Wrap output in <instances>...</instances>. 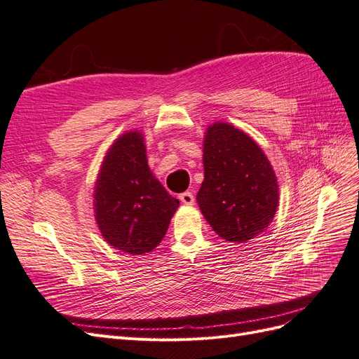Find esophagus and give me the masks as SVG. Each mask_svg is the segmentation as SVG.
I'll use <instances>...</instances> for the list:
<instances>
[{"label": "esophagus", "mask_w": 359, "mask_h": 359, "mask_svg": "<svg viewBox=\"0 0 359 359\" xmlns=\"http://www.w3.org/2000/svg\"><path fill=\"white\" fill-rule=\"evenodd\" d=\"M180 201H181L184 205H193V203H194L193 193H190V191L181 193V194H180Z\"/></svg>", "instance_id": "esophagus-1"}]
</instances>
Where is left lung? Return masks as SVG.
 Returning <instances> with one entry per match:
<instances>
[{"label":"left lung","mask_w":359,"mask_h":359,"mask_svg":"<svg viewBox=\"0 0 359 359\" xmlns=\"http://www.w3.org/2000/svg\"><path fill=\"white\" fill-rule=\"evenodd\" d=\"M199 208L223 240L244 244L268 229L278 206V182L265 153L243 130L212 123L203 137Z\"/></svg>","instance_id":"obj_1"}]
</instances>
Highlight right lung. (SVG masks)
I'll return each mask as SVG.
<instances>
[{
  "label": "right lung",
  "mask_w": 359,
  "mask_h": 359,
  "mask_svg": "<svg viewBox=\"0 0 359 359\" xmlns=\"http://www.w3.org/2000/svg\"><path fill=\"white\" fill-rule=\"evenodd\" d=\"M93 206L104 241L124 253H149L165 238L180 201L151 172L142 132L123 133L106 151Z\"/></svg>",
  "instance_id": "add662e5"
}]
</instances>
